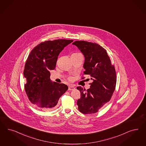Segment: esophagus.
Masks as SVG:
<instances>
[{"instance_id": "obj_1", "label": "esophagus", "mask_w": 146, "mask_h": 146, "mask_svg": "<svg viewBox=\"0 0 146 146\" xmlns=\"http://www.w3.org/2000/svg\"><path fill=\"white\" fill-rule=\"evenodd\" d=\"M75 89V88L74 86H72V85H70V86H69V87H68V90H74Z\"/></svg>"}]
</instances>
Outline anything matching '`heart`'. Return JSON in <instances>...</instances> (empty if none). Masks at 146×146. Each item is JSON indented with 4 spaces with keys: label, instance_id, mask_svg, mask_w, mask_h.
<instances>
[{
    "label": "heart",
    "instance_id": "heart-1",
    "mask_svg": "<svg viewBox=\"0 0 146 146\" xmlns=\"http://www.w3.org/2000/svg\"><path fill=\"white\" fill-rule=\"evenodd\" d=\"M80 53H78V52H76V53H74L72 54V55H80ZM70 79H71L70 78Z\"/></svg>",
    "mask_w": 146,
    "mask_h": 146
}]
</instances>
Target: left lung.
Masks as SVG:
<instances>
[{"instance_id": "obj_1", "label": "left lung", "mask_w": 146, "mask_h": 146, "mask_svg": "<svg viewBox=\"0 0 146 146\" xmlns=\"http://www.w3.org/2000/svg\"><path fill=\"white\" fill-rule=\"evenodd\" d=\"M72 44L84 56V75L89 76L92 80L87 90L77 87L81 96L77 102L78 110L85 114L96 113L110 100L115 89L114 66L111 64L106 50L98 44L85 41H76Z\"/></svg>"}]
</instances>
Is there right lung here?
<instances>
[{"mask_svg":"<svg viewBox=\"0 0 146 146\" xmlns=\"http://www.w3.org/2000/svg\"><path fill=\"white\" fill-rule=\"evenodd\" d=\"M72 41L66 39L47 41L38 44L30 52L24 70L26 78L25 90L29 101L38 108L54 109L68 89L64 84L52 83L49 71L55 69L60 53Z\"/></svg>","mask_w":146,"mask_h":146,"instance_id":"add662e5","label":"right lung"}]
</instances>
